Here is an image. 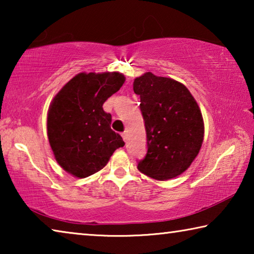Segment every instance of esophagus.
<instances>
[{"label":"esophagus","instance_id":"obj_1","mask_svg":"<svg viewBox=\"0 0 254 254\" xmlns=\"http://www.w3.org/2000/svg\"><path fill=\"white\" fill-rule=\"evenodd\" d=\"M122 137H123V140H124V141H127V132H123V133H122Z\"/></svg>","mask_w":254,"mask_h":254}]
</instances>
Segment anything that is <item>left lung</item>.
<instances>
[{"label": "left lung", "instance_id": "8db88e82", "mask_svg": "<svg viewBox=\"0 0 254 254\" xmlns=\"http://www.w3.org/2000/svg\"><path fill=\"white\" fill-rule=\"evenodd\" d=\"M147 132L148 151L137 163L141 173L168 180L189 168L204 140L199 106L179 81L145 72L133 81Z\"/></svg>", "mask_w": 254, "mask_h": 254}]
</instances>
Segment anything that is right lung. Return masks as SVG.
Listing matches in <instances>:
<instances>
[{"mask_svg":"<svg viewBox=\"0 0 254 254\" xmlns=\"http://www.w3.org/2000/svg\"><path fill=\"white\" fill-rule=\"evenodd\" d=\"M126 81L121 72H80L54 97L47 118L50 147L59 166L77 178L104 168L124 145L111 128L112 115L103 104Z\"/></svg>","mask_w":254,"mask_h":254,"instance_id":"1","label":"right lung"}]
</instances>
